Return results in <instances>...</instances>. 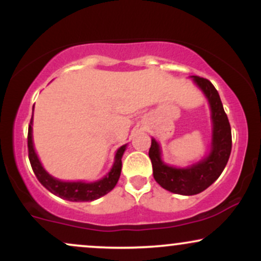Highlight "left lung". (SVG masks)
<instances>
[{"label": "left lung", "instance_id": "left-lung-1", "mask_svg": "<svg viewBox=\"0 0 261 261\" xmlns=\"http://www.w3.org/2000/svg\"><path fill=\"white\" fill-rule=\"evenodd\" d=\"M191 79L206 95L211 109L212 142L208 155L187 168H176L162 161L161 147L154 139H152L148 152L154 180L163 189L179 195H196L216 181L229 160L232 149L230 125L217 89L202 77L191 76Z\"/></svg>", "mask_w": 261, "mask_h": 261}]
</instances>
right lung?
<instances>
[{"label":"right lung","instance_id":"1","mask_svg":"<svg viewBox=\"0 0 261 261\" xmlns=\"http://www.w3.org/2000/svg\"><path fill=\"white\" fill-rule=\"evenodd\" d=\"M32 122L29 124L28 128V153H29V161H31L33 172H34L35 176L40 184L44 188H46L50 193L54 195L61 197V199L68 200V201H93L99 197L104 196L106 194L112 191L114 187L118 182L119 178H120L121 173V158L124 154L125 149H126V145L121 146L120 148L116 151L115 161L110 169V172L101 178L100 180L93 181V182H85V181H61L59 179L54 178L44 169L41 166L40 161H39L37 153H35L34 145H33V135H32Z\"/></svg>","mask_w":261,"mask_h":261}]
</instances>
